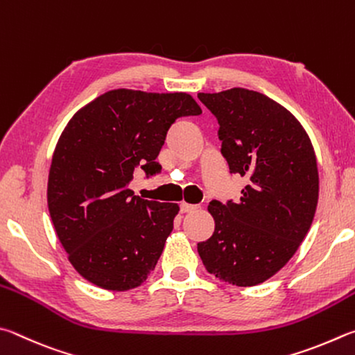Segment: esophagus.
Instances as JSON below:
<instances>
[{"mask_svg":"<svg viewBox=\"0 0 355 355\" xmlns=\"http://www.w3.org/2000/svg\"><path fill=\"white\" fill-rule=\"evenodd\" d=\"M196 209H198V206H193V204L181 202V212H182V214H190V212H195Z\"/></svg>","mask_w":355,"mask_h":355,"instance_id":"34e87169","label":"esophagus"}]
</instances>
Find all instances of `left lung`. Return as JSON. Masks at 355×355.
Masks as SVG:
<instances>
[{
  "mask_svg": "<svg viewBox=\"0 0 355 355\" xmlns=\"http://www.w3.org/2000/svg\"><path fill=\"white\" fill-rule=\"evenodd\" d=\"M198 98L218 120L229 170L250 181L237 202L209 204L215 231L198 252L210 275L252 287L285 266L312 226L320 191L312 141L293 114L259 92Z\"/></svg>",
  "mask_w": 355,
  "mask_h": 355,
  "instance_id": "left-lung-1",
  "label": "left lung"
}]
</instances>
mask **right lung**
Returning a JSON list of instances; mask_svg holds the SVG:
<instances>
[{"label":"right lung","mask_w":355,"mask_h":355,"mask_svg":"<svg viewBox=\"0 0 355 355\" xmlns=\"http://www.w3.org/2000/svg\"><path fill=\"white\" fill-rule=\"evenodd\" d=\"M201 114L189 93L118 89L68 121L49 168L48 209L68 260L87 281L126 291L151 275L179 206L141 200L129 182L135 168L160 173L155 159L168 129Z\"/></svg>","instance_id":"1"}]
</instances>
